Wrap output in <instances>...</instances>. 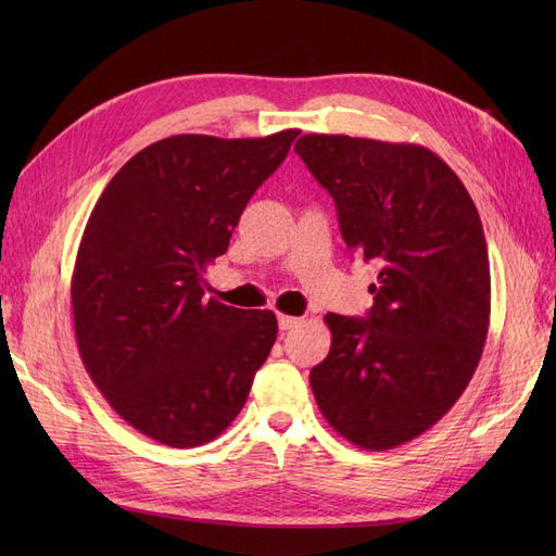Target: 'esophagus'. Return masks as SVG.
Here are the masks:
<instances>
[{
	"mask_svg": "<svg viewBox=\"0 0 556 556\" xmlns=\"http://www.w3.org/2000/svg\"><path fill=\"white\" fill-rule=\"evenodd\" d=\"M299 323H301V317H292V315H278V327H280L282 331H290V329H294Z\"/></svg>",
	"mask_w": 556,
	"mask_h": 556,
	"instance_id": "obj_1",
	"label": "esophagus"
}]
</instances>
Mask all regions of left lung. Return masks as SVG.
<instances>
[{
    "mask_svg": "<svg viewBox=\"0 0 556 556\" xmlns=\"http://www.w3.org/2000/svg\"><path fill=\"white\" fill-rule=\"evenodd\" d=\"M294 150L331 194L348 250L378 266L366 317L325 315L313 394L343 439L392 450L439 422L478 368L492 299L480 215L425 146L306 134Z\"/></svg>",
    "mask_w": 556,
    "mask_h": 556,
    "instance_id": "1",
    "label": "left lung"
}]
</instances>
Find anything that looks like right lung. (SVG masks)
I'll return each mask as SVG.
<instances>
[{
    "label": "right lung",
    "mask_w": 556,
    "mask_h": 556,
    "mask_svg": "<svg viewBox=\"0 0 556 556\" xmlns=\"http://www.w3.org/2000/svg\"><path fill=\"white\" fill-rule=\"evenodd\" d=\"M296 137L162 139L90 213L72 278L78 352L109 406L148 439L197 447L220 435L276 343L271 311L204 301V271Z\"/></svg>",
    "instance_id": "add662e5"
}]
</instances>
